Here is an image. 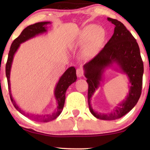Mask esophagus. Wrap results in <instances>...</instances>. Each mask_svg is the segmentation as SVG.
Listing matches in <instances>:
<instances>
[{
    "label": "esophagus",
    "instance_id": "esophagus-1",
    "mask_svg": "<svg viewBox=\"0 0 150 150\" xmlns=\"http://www.w3.org/2000/svg\"><path fill=\"white\" fill-rule=\"evenodd\" d=\"M76 75L79 78H81L83 76V70L82 68H78L76 69Z\"/></svg>",
    "mask_w": 150,
    "mask_h": 150
}]
</instances>
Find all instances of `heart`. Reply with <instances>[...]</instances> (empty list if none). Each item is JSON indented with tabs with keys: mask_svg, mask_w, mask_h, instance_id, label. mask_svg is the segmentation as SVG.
I'll use <instances>...</instances> for the list:
<instances>
[{
	"mask_svg": "<svg viewBox=\"0 0 150 150\" xmlns=\"http://www.w3.org/2000/svg\"><path fill=\"white\" fill-rule=\"evenodd\" d=\"M106 37V31L103 28L96 24L86 26L82 30L80 36V42L82 44L89 40V45L91 48H96L103 42Z\"/></svg>",
	"mask_w": 150,
	"mask_h": 150,
	"instance_id": "1",
	"label": "heart"
}]
</instances>
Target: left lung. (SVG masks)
I'll return each mask as SVG.
<instances>
[{"label":"left lung","instance_id":"8db88e82","mask_svg":"<svg viewBox=\"0 0 150 150\" xmlns=\"http://www.w3.org/2000/svg\"><path fill=\"white\" fill-rule=\"evenodd\" d=\"M115 25L114 33L104 48L89 62L83 66L85 76L89 85L88 104L91 113L102 120H115L130 112L140 98L142 89L143 63L139 45L130 32L117 20L108 18ZM112 67L126 74L129 81V92L113 112L100 114L91 104V98L103 80V74Z\"/></svg>","mask_w":150,"mask_h":150}]
</instances>
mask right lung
I'll list each match as a JSON object with an SVG mask.
<instances>
[{"instance_id":"add662e5","label":"right lung","mask_w":150,"mask_h":150,"mask_svg":"<svg viewBox=\"0 0 150 150\" xmlns=\"http://www.w3.org/2000/svg\"><path fill=\"white\" fill-rule=\"evenodd\" d=\"M51 24V22H38L32 25H30L24 28L22 30L21 34L18 37L16 40H14L13 43L11 44V48L8 54V59L6 64V76L7 79L8 87L9 90V96L11 100L13 103L14 107L17 110H18L20 113L24 115V116L27 117L28 118L33 120L36 122H48L52 121L60 115L62 112L63 106L65 104V93L69 86L71 84L74 83L76 81L77 76L76 74V69L74 67H70L63 74L59 79L58 83L55 86L54 91V96L55 100H56V108L54 111L51 113L46 114H33L30 112H26L21 109L20 106L16 103L15 100L13 98L11 91V83H10V73H11V69L12 63H13V57L16 52L20 46V44L22 43L26 42V41L30 40V39L35 38L39 35L43 34L47 32L48 26L47 25Z\"/></svg>"}]
</instances>
